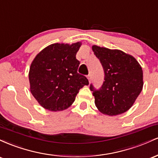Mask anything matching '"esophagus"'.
Wrapping results in <instances>:
<instances>
[{"label": "esophagus", "instance_id": "obj_1", "mask_svg": "<svg viewBox=\"0 0 158 158\" xmlns=\"http://www.w3.org/2000/svg\"><path fill=\"white\" fill-rule=\"evenodd\" d=\"M88 81H89L90 82V81H91V76H90V74L88 76Z\"/></svg>", "mask_w": 158, "mask_h": 158}]
</instances>
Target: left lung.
Instances as JSON below:
<instances>
[{"mask_svg":"<svg viewBox=\"0 0 158 158\" xmlns=\"http://www.w3.org/2000/svg\"><path fill=\"white\" fill-rule=\"evenodd\" d=\"M92 50L102 64L105 81L100 89L93 91L95 105L101 113L116 116L131 108L143 86V70L133 56L122 50L94 45Z\"/></svg>","mask_w":158,"mask_h":158,"instance_id":"8db88e82","label":"left lung"}]
</instances>
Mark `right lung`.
Instances as JSON below:
<instances>
[{"instance_id":"right-lung-1","label":"right lung","mask_w":158,"mask_h":158,"mask_svg":"<svg viewBox=\"0 0 158 158\" xmlns=\"http://www.w3.org/2000/svg\"><path fill=\"white\" fill-rule=\"evenodd\" d=\"M81 45V42L50 44L32 61L29 71L30 91L45 109H67L79 90L89 84L86 77L78 73L79 61L76 55Z\"/></svg>"}]
</instances>
